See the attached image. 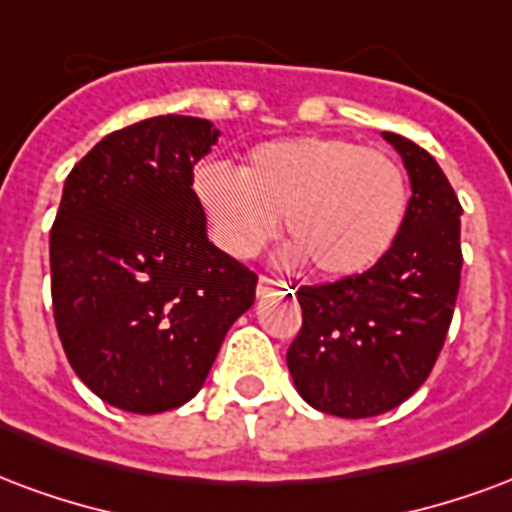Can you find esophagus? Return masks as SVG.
<instances>
[{
  "label": "esophagus",
  "instance_id": "34e87169",
  "mask_svg": "<svg viewBox=\"0 0 512 512\" xmlns=\"http://www.w3.org/2000/svg\"><path fill=\"white\" fill-rule=\"evenodd\" d=\"M290 287V282L285 279H274V276H260V282H257V295H266L271 290H285Z\"/></svg>",
  "mask_w": 512,
  "mask_h": 512
}]
</instances>
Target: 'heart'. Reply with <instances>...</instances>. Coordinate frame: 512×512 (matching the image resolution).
<instances>
[{"label": "heart", "mask_w": 512, "mask_h": 512, "mask_svg": "<svg viewBox=\"0 0 512 512\" xmlns=\"http://www.w3.org/2000/svg\"><path fill=\"white\" fill-rule=\"evenodd\" d=\"M192 189L227 255H257L285 214L287 236L298 244L293 257H309L336 279L377 266L410 208L407 176L391 154L320 135L260 143L241 173L206 162Z\"/></svg>", "instance_id": "b5f03b06"}]
</instances>
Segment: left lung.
Masks as SVG:
<instances>
[{
    "label": "left lung",
    "instance_id": "8db88e82",
    "mask_svg": "<svg viewBox=\"0 0 512 512\" xmlns=\"http://www.w3.org/2000/svg\"><path fill=\"white\" fill-rule=\"evenodd\" d=\"M382 138L410 173L399 238L369 271L298 287L301 331L287 369L314 410L372 418L426 382L448 336L461 285V203L429 151L396 132Z\"/></svg>",
    "mask_w": 512,
    "mask_h": 512
}]
</instances>
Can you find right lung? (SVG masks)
Listing matches in <instances>:
<instances>
[{
    "instance_id": "right-lung-1",
    "label": "right lung",
    "mask_w": 512,
    "mask_h": 512,
    "mask_svg": "<svg viewBox=\"0 0 512 512\" xmlns=\"http://www.w3.org/2000/svg\"><path fill=\"white\" fill-rule=\"evenodd\" d=\"M217 138L208 119H143L105 135L64 181L51 227L56 331L83 385L119 410L192 399L255 304L257 274L208 241L192 189Z\"/></svg>"
}]
</instances>
